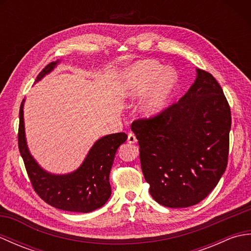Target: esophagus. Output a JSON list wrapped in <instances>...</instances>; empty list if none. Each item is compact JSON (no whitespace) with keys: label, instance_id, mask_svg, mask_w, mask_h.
<instances>
[{"label":"esophagus","instance_id":"1","mask_svg":"<svg viewBox=\"0 0 251 251\" xmlns=\"http://www.w3.org/2000/svg\"><path fill=\"white\" fill-rule=\"evenodd\" d=\"M127 141H128L129 143H136L137 142V138H136V136L134 134H132V132H129L128 138H127Z\"/></svg>","mask_w":251,"mask_h":251}]
</instances>
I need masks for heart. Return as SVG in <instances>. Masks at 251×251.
<instances>
[{
    "label": "heart",
    "mask_w": 251,
    "mask_h": 251,
    "mask_svg": "<svg viewBox=\"0 0 251 251\" xmlns=\"http://www.w3.org/2000/svg\"><path fill=\"white\" fill-rule=\"evenodd\" d=\"M176 82L175 73L153 60H142L130 69L126 78V93L130 98L146 96L141 111L147 116H154L166 108Z\"/></svg>",
    "instance_id": "b5f03b06"
}]
</instances>
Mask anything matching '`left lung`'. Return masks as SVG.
<instances>
[{
    "mask_svg": "<svg viewBox=\"0 0 251 251\" xmlns=\"http://www.w3.org/2000/svg\"><path fill=\"white\" fill-rule=\"evenodd\" d=\"M196 71L194 84L178 102L131 124L149 191L165 207L199 204L227 166L230 105L217 79Z\"/></svg>",
    "mask_w": 251,
    "mask_h": 251,
    "instance_id": "obj_1",
    "label": "left lung"
}]
</instances>
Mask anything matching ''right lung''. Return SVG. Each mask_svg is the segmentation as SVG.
Wrapping results in <instances>:
<instances>
[{"label": "right lung", "mask_w": 251, "mask_h": 251, "mask_svg": "<svg viewBox=\"0 0 251 251\" xmlns=\"http://www.w3.org/2000/svg\"><path fill=\"white\" fill-rule=\"evenodd\" d=\"M50 62L37 75L35 82L55 68ZM24 101L19 110L18 148L32 188L47 204L60 210L90 212L102 207L111 195L110 170L117 148L127 139L125 132L108 135L95 143L84 163L74 173L56 176L42 169L29 153L25 137Z\"/></svg>", "instance_id": "right-lung-1"}]
</instances>
